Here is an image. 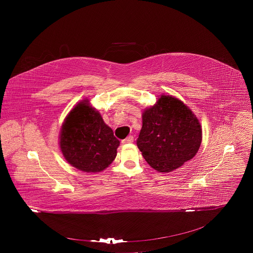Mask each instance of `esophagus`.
I'll list each match as a JSON object with an SVG mask.
<instances>
[{"instance_id": "esophagus-1", "label": "esophagus", "mask_w": 253, "mask_h": 253, "mask_svg": "<svg viewBox=\"0 0 253 253\" xmlns=\"http://www.w3.org/2000/svg\"><path fill=\"white\" fill-rule=\"evenodd\" d=\"M132 141H133V136H132V135H129V136H127L125 139L122 140V143H123V144L132 143Z\"/></svg>"}]
</instances>
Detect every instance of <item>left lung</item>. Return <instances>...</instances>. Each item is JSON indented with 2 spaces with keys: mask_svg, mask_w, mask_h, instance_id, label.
Listing matches in <instances>:
<instances>
[{
  "mask_svg": "<svg viewBox=\"0 0 253 253\" xmlns=\"http://www.w3.org/2000/svg\"><path fill=\"white\" fill-rule=\"evenodd\" d=\"M202 141L195 115L181 100L162 96L145 109L136 145L145 160L159 172H169L191 160Z\"/></svg>",
  "mask_w": 253,
  "mask_h": 253,
  "instance_id": "left-lung-1",
  "label": "left lung"
}]
</instances>
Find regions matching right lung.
<instances>
[{"label": "right lung", "instance_id": "add662e5", "mask_svg": "<svg viewBox=\"0 0 253 253\" xmlns=\"http://www.w3.org/2000/svg\"><path fill=\"white\" fill-rule=\"evenodd\" d=\"M120 140L100 114L83 100L70 111L62 124L60 147L73 167L85 172H99L117 157Z\"/></svg>", "mask_w": 253, "mask_h": 253}]
</instances>
